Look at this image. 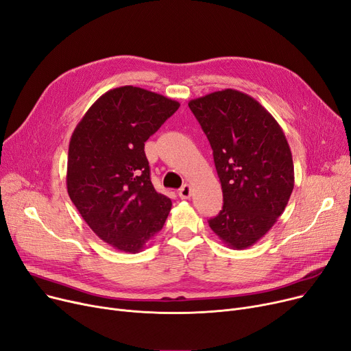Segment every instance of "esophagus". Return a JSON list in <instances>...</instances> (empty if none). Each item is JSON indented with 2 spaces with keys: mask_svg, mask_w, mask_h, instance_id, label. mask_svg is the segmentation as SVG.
Listing matches in <instances>:
<instances>
[{
  "mask_svg": "<svg viewBox=\"0 0 351 351\" xmlns=\"http://www.w3.org/2000/svg\"><path fill=\"white\" fill-rule=\"evenodd\" d=\"M178 195L182 198V199H187L190 198L191 195V187L189 184H184L180 190H178Z\"/></svg>",
  "mask_w": 351,
  "mask_h": 351,
  "instance_id": "esophagus-1",
  "label": "esophagus"
}]
</instances>
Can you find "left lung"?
<instances>
[{
	"label": "left lung",
	"instance_id": "left-lung-1",
	"mask_svg": "<svg viewBox=\"0 0 351 351\" xmlns=\"http://www.w3.org/2000/svg\"><path fill=\"white\" fill-rule=\"evenodd\" d=\"M189 107L210 141L223 189V210L208 220L210 228L231 248L252 247L274 226L294 189L285 132L257 99L237 90L191 99Z\"/></svg>",
	"mask_w": 351,
	"mask_h": 351
}]
</instances>
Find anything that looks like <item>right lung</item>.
Returning a JSON list of instances; mask_svg holds the SVG:
<instances>
[{
  "instance_id": "1",
  "label": "right lung",
  "mask_w": 351,
  "mask_h": 351,
  "mask_svg": "<svg viewBox=\"0 0 351 351\" xmlns=\"http://www.w3.org/2000/svg\"><path fill=\"white\" fill-rule=\"evenodd\" d=\"M178 107L124 86L99 97L73 132L66 191L90 228L120 252L138 253L169 217L171 199L153 186L144 143Z\"/></svg>"
}]
</instances>
